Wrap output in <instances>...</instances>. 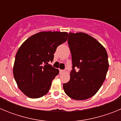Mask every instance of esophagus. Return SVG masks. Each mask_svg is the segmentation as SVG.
<instances>
[{
	"label": "esophagus",
	"mask_w": 121,
	"mask_h": 121,
	"mask_svg": "<svg viewBox=\"0 0 121 121\" xmlns=\"http://www.w3.org/2000/svg\"><path fill=\"white\" fill-rule=\"evenodd\" d=\"M59 71H60V73L61 74V73H64V72H65V70H59Z\"/></svg>",
	"instance_id": "1"
}]
</instances>
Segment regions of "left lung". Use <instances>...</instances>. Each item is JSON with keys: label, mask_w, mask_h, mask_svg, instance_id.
<instances>
[{"label": "left lung", "mask_w": 121, "mask_h": 121, "mask_svg": "<svg viewBox=\"0 0 121 121\" xmlns=\"http://www.w3.org/2000/svg\"><path fill=\"white\" fill-rule=\"evenodd\" d=\"M68 43L73 70L70 81L63 84V88L71 99L85 100L98 92L105 79L109 66L107 53L96 39L84 33H69Z\"/></svg>", "instance_id": "1"}]
</instances>
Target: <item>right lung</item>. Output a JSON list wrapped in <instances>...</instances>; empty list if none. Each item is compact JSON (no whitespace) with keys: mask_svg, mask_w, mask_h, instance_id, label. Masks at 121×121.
<instances>
[{"mask_svg":"<svg viewBox=\"0 0 121 121\" xmlns=\"http://www.w3.org/2000/svg\"><path fill=\"white\" fill-rule=\"evenodd\" d=\"M67 32L42 31L22 44L15 57L13 75L18 87L30 98H41L48 92L59 70L48 64L59 45L67 41Z\"/></svg>","mask_w":121,"mask_h":121,"instance_id":"obj_1","label":"right lung"}]
</instances>
